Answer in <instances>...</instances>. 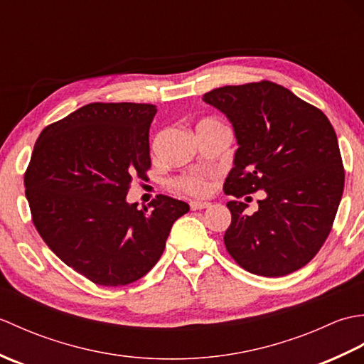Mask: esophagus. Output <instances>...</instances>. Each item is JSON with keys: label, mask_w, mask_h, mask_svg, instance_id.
<instances>
[{"label": "esophagus", "mask_w": 364, "mask_h": 364, "mask_svg": "<svg viewBox=\"0 0 364 364\" xmlns=\"http://www.w3.org/2000/svg\"><path fill=\"white\" fill-rule=\"evenodd\" d=\"M191 210L192 211H197V210H206V208H210L211 203L210 202H198V200H194V202H191Z\"/></svg>", "instance_id": "34e87169"}]
</instances>
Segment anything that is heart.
Returning <instances> with one entry per match:
<instances>
[{"label":"heart","instance_id":"1","mask_svg":"<svg viewBox=\"0 0 364 364\" xmlns=\"http://www.w3.org/2000/svg\"><path fill=\"white\" fill-rule=\"evenodd\" d=\"M176 186L189 192V194H194V196H202L206 194L208 191V180H206V175L205 173H189L186 176L180 178V180L176 181Z\"/></svg>","mask_w":364,"mask_h":364}]
</instances>
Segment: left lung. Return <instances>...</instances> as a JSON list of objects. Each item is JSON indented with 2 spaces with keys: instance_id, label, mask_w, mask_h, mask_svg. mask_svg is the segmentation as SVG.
<instances>
[{
  "instance_id": "left-lung-1",
  "label": "left lung",
  "mask_w": 364,
  "mask_h": 364,
  "mask_svg": "<svg viewBox=\"0 0 364 364\" xmlns=\"http://www.w3.org/2000/svg\"><path fill=\"white\" fill-rule=\"evenodd\" d=\"M203 102L227 115L237 142L225 194L264 192L252 215L242 202L227 203L228 253L255 275L283 277L304 267L326 242L344 191L331 123L270 81L214 89Z\"/></svg>"
}]
</instances>
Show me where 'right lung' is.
Masks as SVG:
<instances>
[{
    "mask_svg": "<svg viewBox=\"0 0 364 364\" xmlns=\"http://www.w3.org/2000/svg\"><path fill=\"white\" fill-rule=\"evenodd\" d=\"M156 106L90 103L46 127L25 173L33 222L67 266L102 286L142 278L189 205L167 196L139 210L129 184L150 168Z\"/></svg>",
    "mask_w": 364,
    "mask_h": 364,
    "instance_id": "obj_1",
    "label": "right lung"
}]
</instances>
